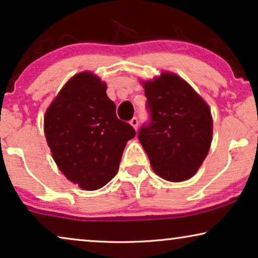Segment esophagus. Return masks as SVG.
Segmentation results:
<instances>
[{"mask_svg": "<svg viewBox=\"0 0 258 258\" xmlns=\"http://www.w3.org/2000/svg\"><path fill=\"white\" fill-rule=\"evenodd\" d=\"M130 124L134 126V129L137 130V128H139V119H137V117L132 118V121H130Z\"/></svg>", "mask_w": 258, "mask_h": 258, "instance_id": "esophagus-1", "label": "esophagus"}]
</instances>
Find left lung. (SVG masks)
<instances>
[{
	"label": "left lung",
	"mask_w": 258,
	"mask_h": 258,
	"mask_svg": "<svg viewBox=\"0 0 258 258\" xmlns=\"http://www.w3.org/2000/svg\"><path fill=\"white\" fill-rule=\"evenodd\" d=\"M150 124L142 126L139 140L153 170L169 182H183L196 174L213 141L209 105L190 84L170 72L141 81Z\"/></svg>",
	"instance_id": "obj_1"
}]
</instances>
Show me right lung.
Masks as SVG:
<instances>
[{
    "mask_svg": "<svg viewBox=\"0 0 258 258\" xmlns=\"http://www.w3.org/2000/svg\"><path fill=\"white\" fill-rule=\"evenodd\" d=\"M44 135L56 165L83 190H97L117 174L136 132L116 116L107 84L96 74H75L44 114Z\"/></svg>",
    "mask_w": 258,
    "mask_h": 258,
    "instance_id": "add662e5",
    "label": "right lung"
}]
</instances>
